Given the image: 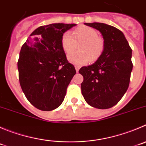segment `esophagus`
<instances>
[{"instance_id": "34e87169", "label": "esophagus", "mask_w": 146, "mask_h": 146, "mask_svg": "<svg viewBox=\"0 0 146 146\" xmlns=\"http://www.w3.org/2000/svg\"><path fill=\"white\" fill-rule=\"evenodd\" d=\"M75 68H76V72H78V70H79L80 69V66H78V65H75Z\"/></svg>"}]
</instances>
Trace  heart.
Returning a JSON list of instances; mask_svg holds the SVG:
<instances>
[{
  "label": "heart",
  "instance_id": "obj_1",
  "mask_svg": "<svg viewBox=\"0 0 146 146\" xmlns=\"http://www.w3.org/2000/svg\"><path fill=\"white\" fill-rule=\"evenodd\" d=\"M74 38L70 32L63 34L61 39V45L66 53L75 50L76 42L82 44L78 50L81 52H72L68 54L69 62L78 65H82L90 61H95L102 55L104 50V42L98 36V32L92 27L81 26L73 32Z\"/></svg>",
  "mask_w": 146,
  "mask_h": 146
}]
</instances>
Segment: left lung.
Here are the masks:
<instances>
[{
	"mask_svg": "<svg viewBox=\"0 0 146 146\" xmlns=\"http://www.w3.org/2000/svg\"><path fill=\"white\" fill-rule=\"evenodd\" d=\"M100 32L104 50L97 60L79 70L84 77L81 93L92 107L109 109L116 105L128 88L133 70L132 49L124 34L103 23H84Z\"/></svg>",
	"mask_w": 146,
	"mask_h": 146,
	"instance_id": "8db88e82",
	"label": "left lung"
}]
</instances>
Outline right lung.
<instances>
[{"mask_svg": "<svg viewBox=\"0 0 146 146\" xmlns=\"http://www.w3.org/2000/svg\"><path fill=\"white\" fill-rule=\"evenodd\" d=\"M76 24H52L38 27L21 47L18 61L21 89L29 102L42 111L61 105L76 73L61 45L63 34Z\"/></svg>", "mask_w": 146, "mask_h": 146, "instance_id": "add662e5", "label": "right lung"}]
</instances>
